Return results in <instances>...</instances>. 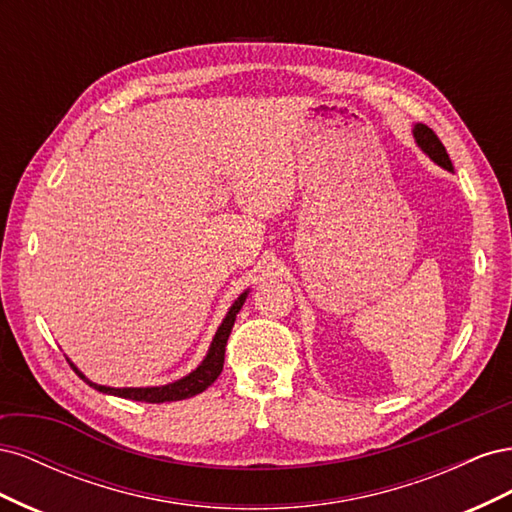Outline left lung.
Instances as JSON below:
<instances>
[{"label": "left lung", "instance_id": "left-lung-1", "mask_svg": "<svg viewBox=\"0 0 512 512\" xmlns=\"http://www.w3.org/2000/svg\"><path fill=\"white\" fill-rule=\"evenodd\" d=\"M412 134H414L416 145L421 147L433 162H436L442 168H446V170H453L451 158H448V153H446L444 145L440 143V138L436 136V132H433L431 128H427L425 123H416Z\"/></svg>", "mask_w": 512, "mask_h": 512}]
</instances>
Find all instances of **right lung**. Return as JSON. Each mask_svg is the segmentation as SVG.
Instances as JSON below:
<instances>
[{
    "mask_svg": "<svg viewBox=\"0 0 512 512\" xmlns=\"http://www.w3.org/2000/svg\"><path fill=\"white\" fill-rule=\"evenodd\" d=\"M245 297H247V290L228 309V314L222 320L218 333H215L203 363H200L192 371V374L183 376L181 380H175V382L164 384V386H145V389H134V386H128V389H113V386H102V384H96V382L87 380L79 371V367H76L74 363H70V367L76 371V374H79V378H83L91 386V389H96V391L106 393V395H115V397H123V399H134V401H145V404H164V401H179V399L194 397L198 393H203L205 389H209V386L215 380H218V376L222 374L228 335L232 331V324H235V320H237L239 309L245 303Z\"/></svg>",
    "mask_w": 512,
    "mask_h": 512,
    "instance_id": "right-lung-1",
    "label": "right lung"
}]
</instances>
